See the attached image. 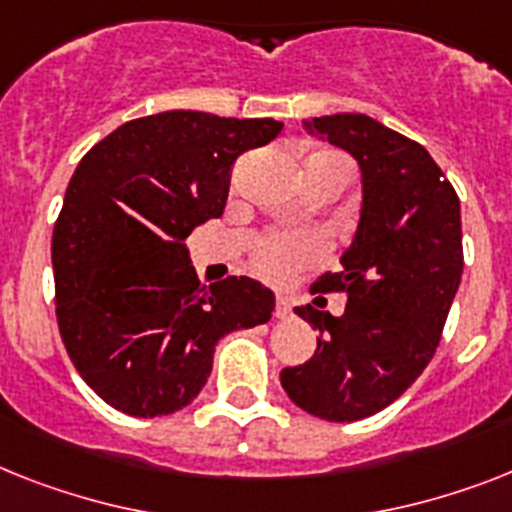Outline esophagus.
<instances>
[{"label": "esophagus", "mask_w": 512, "mask_h": 512, "mask_svg": "<svg viewBox=\"0 0 512 512\" xmlns=\"http://www.w3.org/2000/svg\"><path fill=\"white\" fill-rule=\"evenodd\" d=\"M293 314V306H290V301H287L285 295H277V306H274V316L277 319H287V316Z\"/></svg>", "instance_id": "esophagus-1"}]
</instances>
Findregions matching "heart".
I'll return each instance as SVG.
<instances>
[{"instance_id": "b5f03b06", "label": "heart", "mask_w": 512, "mask_h": 512, "mask_svg": "<svg viewBox=\"0 0 512 512\" xmlns=\"http://www.w3.org/2000/svg\"><path fill=\"white\" fill-rule=\"evenodd\" d=\"M311 162H340V156L319 154ZM308 162V164H311ZM348 167V164H345ZM322 253V243L311 232H290V230H272L264 232L253 240L251 246V266L256 274H261L269 282H287L295 272H301L303 266L314 264Z\"/></svg>"}]
</instances>
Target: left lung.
Wrapping results in <instances>:
<instances>
[{"label": "left lung", "mask_w": 512, "mask_h": 512, "mask_svg": "<svg viewBox=\"0 0 512 512\" xmlns=\"http://www.w3.org/2000/svg\"><path fill=\"white\" fill-rule=\"evenodd\" d=\"M301 128L356 156L363 209L342 272L314 285L348 295L345 311L295 308L319 332L316 353L282 369L280 382L311 416L361 421L395 403L442 340L463 274L460 201L421 143L366 114L314 117Z\"/></svg>", "instance_id": "8db88e82"}]
</instances>
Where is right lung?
Here are the masks:
<instances>
[{
	"instance_id": "1",
	"label": "right lung",
	"mask_w": 512,
	"mask_h": 512,
	"mask_svg": "<svg viewBox=\"0 0 512 512\" xmlns=\"http://www.w3.org/2000/svg\"><path fill=\"white\" fill-rule=\"evenodd\" d=\"M280 130L175 109L125 122L80 159L52 235L57 324L83 382L117 411H180L217 342L272 319L274 293L251 277L201 285L185 238L222 217L238 156Z\"/></svg>"
}]
</instances>
